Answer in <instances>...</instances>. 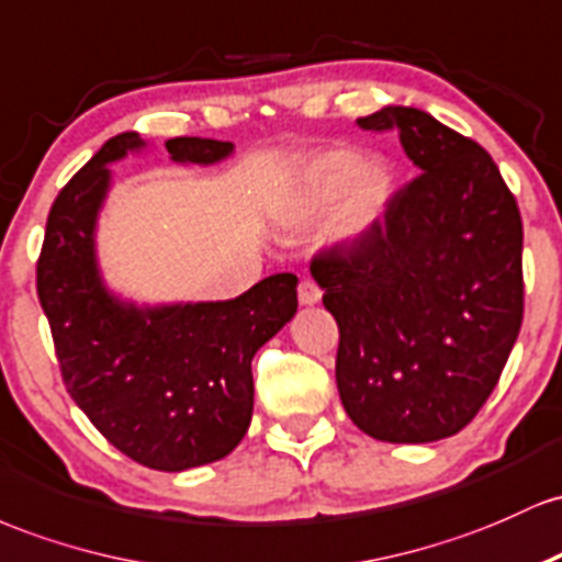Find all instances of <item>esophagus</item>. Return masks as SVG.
<instances>
[{
  "mask_svg": "<svg viewBox=\"0 0 562 562\" xmlns=\"http://www.w3.org/2000/svg\"><path fill=\"white\" fill-rule=\"evenodd\" d=\"M321 286L315 283L313 279H302L300 286H297V297L302 305H315V302H321Z\"/></svg>",
  "mask_w": 562,
  "mask_h": 562,
  "instance_id": "esophagus-1",
  "label": "esophagus"
}]
</instances>
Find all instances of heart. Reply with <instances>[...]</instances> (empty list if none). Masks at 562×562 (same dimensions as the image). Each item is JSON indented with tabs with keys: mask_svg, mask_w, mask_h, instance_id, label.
<instances>
[{
	"mask_svg": "<svg viewBox=\"0 0 562 562\" xmlns=\"http://www.w3.org/2000/svg\"><path fill=\"white\" fill-rule=\"evenodd\" d=\"M393 172L380 159L361 161L352 148H329L300 167L294 180V214L300 220L329 212L339 198V231L361 236L382 217L393 196Z\"/></svg>",
	"mask_w": 562,
	"mask_h": 562,
	"instance_id": "1",
	"label": "heart"
}]
</instances>
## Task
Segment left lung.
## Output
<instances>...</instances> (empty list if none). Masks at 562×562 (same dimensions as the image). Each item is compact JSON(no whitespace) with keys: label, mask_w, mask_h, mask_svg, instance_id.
Instances as JSON below:
<instances>
[{"label":"left lung","mask_w":562,"mask_h":562,"mask_svg":"<svg viewBox=\"0 0 562 562\" xmlns=\"http://www.w3.org/2000/svg\"><path fill=\"white\" fill-rule=\"evenodd\" d=\"M358 127L398 130L422 172L311 262L339 326V398L371 438L430 443L475 419L518 339L520 210L481 145L430 113L387 105Z\"/></svg>","instance_id":"left-lung-1"}]
</instances>
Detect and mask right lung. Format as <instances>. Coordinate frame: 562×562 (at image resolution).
<instances>
[{"label": "right lung", "mask_w": 562, "mask_h": 562, "mask_svg": "<svg viewBox=\"0 0 562 562\" xmlns=\"http://www.w3.org/2000/svg\"><path fill=\"white\" fill-rule=\"evenodd\" d=\"M111 137L55 199L36 262V294L68 395L100 435L150 470L217 462L241 443L255 406L251 358L297 313V276L276 273L225 302L137 307L103 286L94 223L109 164L140 150ZM175 161L214 164L233 143L172 137Z\"/></svg>", "instance_id": "1"}]
</instances>
